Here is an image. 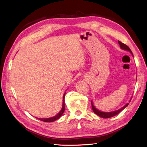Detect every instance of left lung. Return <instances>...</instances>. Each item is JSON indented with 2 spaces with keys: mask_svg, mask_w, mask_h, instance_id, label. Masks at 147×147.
<instances>
[{
  "mask_svg": "<svg viewBox=\"0 0 147 147\" xmlns=\"http://www.w3.org/2000/svg\"><path fill=\"white\" fill-rule=\"evenodd\" d=\"M118 43H119V45H120V47H121V48L122 49L126 50V51H129L131 53L132 55H133L131 51V49H129V47L128 46L126 45V44H124V43H123L121 42L120 41H118ZM91 102H92V108L93 111L94 112L96 115H98V116L101 117H103V118H109V117H113V116H115V115H117L119 113V112H120L121 111H123L124 109H125V108L127 107V106L128 105V104H129V103H127V104L125 106H124V107H123V108H121V109H119V110L116 111L111 112H101V111H100L97 110V109H96L94 107V105H93L92 101Z\"/></svg>",
  "mask_w": 147,
  "mask_h": 147,
  "instance_id": "8db88e82",
  "label": "left lung"
}]
</instances>
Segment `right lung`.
<instances>
[{
	"mask_svg": "<svg viewBox=\"0 0 147 147\" xmlns=\"http://www.w3.org/2000/svg\"><path fill=\"white\" fill-rule=\"evenodd\" d=\"M65 93L64 94L63 96V104H62V107L61 111H60V112L57 114L55 116L53 117H51V118H47V119H38L40 121H44V122H47V123H49V122H53V121H55L58 119L60 117L61 115H62V114L64 113V110H65V104H64V97H65Z\"/></svg>",
	"mask_w": 147,
	"mask_h": 147,
	"instance_id": "right-lung-1",
	"label": "right lung"
}]
</instances>
